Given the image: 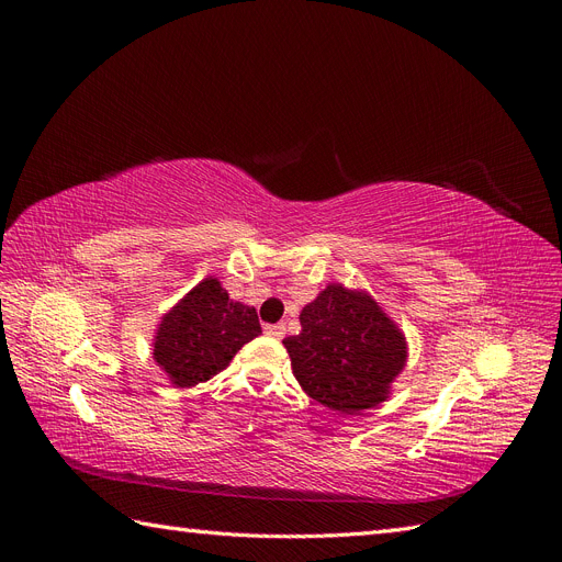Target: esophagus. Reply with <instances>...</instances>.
Returning <instances> with one entry per match:
<instances>
[{
  "label": "esophagus",
  "mask_w": 562,
  "mask_h": 562,
  "mask_svg": "<svg viewBox=\"0 0 562 562\" xmlns=\"http://www.w3.org/2000/svg\"><path fill=\"white\" fill-rule=\"evenodd\" d=\"M265 333H267L269 337L281 339V337L285 335V326H283V323H271V326H265Z\"/></svg>",
  "instance_id": "1"
}]
</instances>
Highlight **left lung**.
Here are the masks:
<instances>
[{
	"label": "left lung",
	"instance_id": "8db88e82",
	"mask_svg": "<svg viewBox=\"0 0 562 562\" xmlns=\"http://www.w3.org/2000/svg\"><path fill=\"white\" fill-rule=\"evenodd\" d=\"M283 339L297 382L330 411L356 415L380 405L405 366V337L366 293L328 285Z\"/></svg>",
	"mask_w": 562,
	"mask_h": 562
}]
</instances>
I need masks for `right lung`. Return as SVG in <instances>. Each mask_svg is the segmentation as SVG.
Instances as JSON below:
<instances>
[{
	"instance_id": "right-lung-1",
	"label": "right lung",
	"mask_w": 562,
	"mask_h": 562,
	"mask_svg": "<svg viewBox=\"0 0 562 562\" xmlns=\"http://www.w3.org/2000/svg\"><path fill=\"white\" fill-rule=\"evenodd\" d=\"M260 333L258 312L232 302L217 279H206L161 318L155 359L173 384L194 386L225 370Z\"/></svg>"
}]
</instances>
